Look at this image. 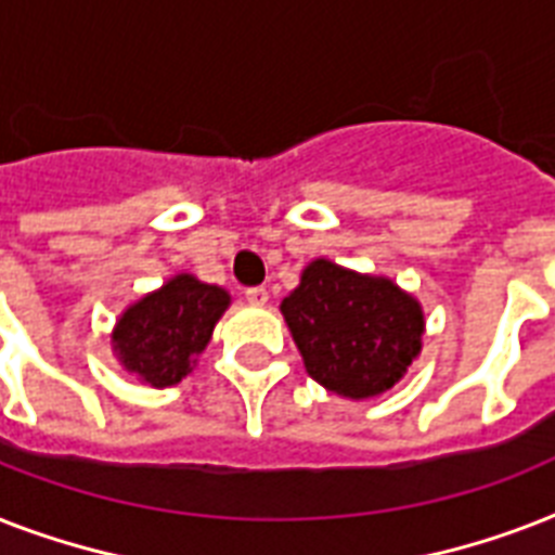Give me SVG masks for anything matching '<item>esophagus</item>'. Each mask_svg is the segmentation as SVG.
<instances>
[{"label": "esophagus", "instance_id": "esophagus-1", "mask_svg": "<svg viewBox=\"0 0 555 555\" xmlns=\"http://www.w3.org/2000/svg\"><path fill=\"white\" fill-rule=\"evenodd\" d=\"M244 299L250 305H264L268 302V291H264V287H247V291H244Z\"/></svg>", "mask_w": 555, "mask_h": 555}]
</instances>
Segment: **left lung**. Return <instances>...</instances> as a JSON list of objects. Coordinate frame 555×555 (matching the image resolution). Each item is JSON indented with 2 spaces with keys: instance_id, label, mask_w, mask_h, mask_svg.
<instances>
[{
  "instance_id": "8db88e82",
  "label": "left lung",
  "mask_w": 555,
  "mask_h": 555,
  "mask_svg": "<svg viewBox=\"0 0 555 555\" xmlns=\"http://www.w3.org/2000/svg\"><path fill=\"white\" fill-rule=\"evenodd\" d=\"M282 313L308 374L351 400L383 395L421 351V305L395 282L334 261H311Z\"/></svg>"
}]
</instances>
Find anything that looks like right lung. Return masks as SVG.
Returning <instances> with one entry per match:
<instances>
[{"label":"right lung","instance_id":"obj_1","mask_svg":"<svg viewBox=\"0 0 555 555\" xmlns=\"http://www.w3.org/2000/svg\"><path fill=\"white\" fill-rule=\"evenodd\" d=\"M230 305L227 291L195 276L169 279L120 317L112 343L126 371L155 388L181 383L192 357L207 348L218 317Z\"/></svg>","mask_w":555,"mask_h":555}]
</instances>
